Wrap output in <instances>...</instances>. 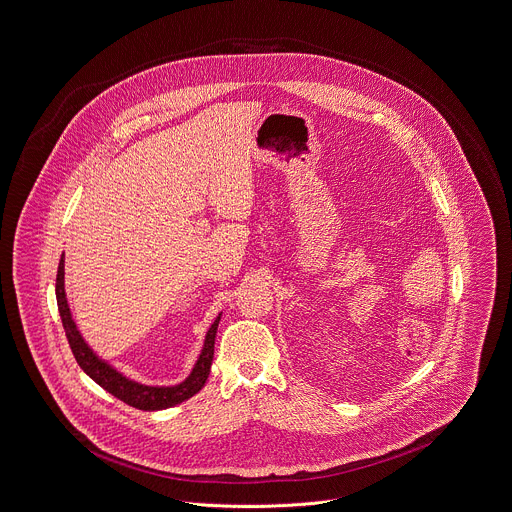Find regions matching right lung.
<instances>
[{
    "label": "right lung",
    "mask_w": 512,
    "mask_h": 512,
    "mask_svg": "<svg viewBox=\"0 0 512 512\" xmlns=\"http://www.w3.org/2000/svg\"><path fill=\"white\" fill-rule=\"evenodd\" d=\"M57 304L66 338H68L70 349H72L80 369L92 381H96L102 389H106L115 398L123 400L125 404L139 408V410H163V408H171L174 404H180V402L194 397L204 387V383L210 375L212 359H214V343H216V332H218L222 312L216 316L214 324L210 326L204 345H202V351H200L192 371L188 373V377L176 385L161 387V385H145V383H139V381L123 375L119 369H115L112 363L102 359L88 345V341L84 340V336L80 334V330L72 318V310L68 306V298H66V290H64V253L60 255V263H58Z\"/></svg>",
    "instance_id": "1"
}]
</instances>
